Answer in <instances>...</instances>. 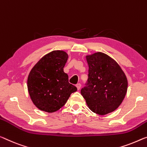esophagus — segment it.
Here are the masks:
<instances>
[{
  "mask_svg": "<svg viewBox=\"0 0 147 147\" xmlns=\"http://www.w3.org/2000/svg\"><path fill=\"white\" fill-rule=\"evenodd\" d=\"M76 86L77 87V89H78V90H80V88H81V84H80V83H78V84H77Z\"/></svg>",
  "mask_w": 147,
  "mask_h": 147,
  "instance_id": "obj_1",
  "label": "esophagus"
}]
</instances>
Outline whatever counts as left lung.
Here are the masks:
<instances>
[{"label":"left lung","mask_w":147,"mask_h":147,"mask_svg":"<svg viewBox=\"0 0 147 147\" xmlns=\"http://www.w3.org/2000/svg\"><path fill=\"white\" fill-rule=\"evenodd\" d=\"M89 65L87 86L81 94L92 112L106 115L114 112L123 102L128 83L119 65L100 52L86 56Z\"/></svg>","instance_id":"obj_1"}]
</instances>
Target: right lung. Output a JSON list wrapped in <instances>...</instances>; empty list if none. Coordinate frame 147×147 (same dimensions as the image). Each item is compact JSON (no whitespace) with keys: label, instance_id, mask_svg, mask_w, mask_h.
<instances>
[{"label":"right lung","instance_id":"1","mask_svg":"<svg viewBox=\"0 0 147 147\" xmlns=\"http://www.w3.org/2000/svg\"><path fill=\"white\" fill-rule=\"evenodd\" d=\"M68 58L65 51H53L38 61L28 78V89L35 107L49 113L64 106L76 87L68 82L64 67Z\"/></svg>","mask_w":147,"mask_h":147}]
</instances>
